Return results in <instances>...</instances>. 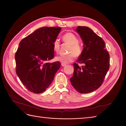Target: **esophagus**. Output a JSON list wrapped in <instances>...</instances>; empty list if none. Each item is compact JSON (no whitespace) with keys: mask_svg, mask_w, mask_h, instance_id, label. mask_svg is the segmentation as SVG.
I'll use <instances>...</instances> for the list:
<instances>
[{"mask_svg":"<svg viewBox=\"0 0 126 126\" xmlns=\"http://www.w3.org/2000/svg\"><path fill=\"white\" fill-rule=\"evenodd\" d=\"M61 65H62V66H65L66 65V64H65V63H61Z\"/></svg>","mask_w":126,"mask_h":126,"instance_id":"34e87169","label":"esophagus"}]
</instances>
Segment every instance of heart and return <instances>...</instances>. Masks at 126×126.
<instances>
[{
    "label": "heart",
    "instance_id": "heart-1",
    "mask_svg": "<svg viewBox=\"0 0 126 126\" xmlns=\"http://www.w3.org/2000/svg\"><path fill=\"white\" fill-rule=\"evenodd\" d=\"M64 43L69 45L67 54H61L55 57V60L61 63H68L72 62L74 56L79 57L82 53L83 46L81 43L78 41V37L72 32H66L62 37ZM53 48L55 52L58 53L60 48V43L59 40L55 39L52 43Z\"/></svg>",
    "mask_w": 126,
    "mask_h": 126
}]
</instances>
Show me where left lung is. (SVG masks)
<instances>
[{"label": "left lung", "mask_w": 126, "mask_h": 126, "mask_svg": "<svg viewBox=\"0 0 126 126\" xmlns=\"http://www.w3.org/2000/svg\"><path fill=\"white\" fill-rule=\"evenodd\" d=\"M76 32L83 43L81 55L73 64L74 71L70 80L73 87L80 94H88L101 86L110 68V55L104 41L87 26H78ZM78 63H83L80 67Z\"/></svg>", "instance_id": "8db88e82"}]
</instances>
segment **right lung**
Returning a JSON list of instances; mask_svg holds the SVG:
<instances>
[{"mask_svg":"<svg viewBox=\"0 0 126 126\" xmlns=\"http://www.w3.org/2000/svg\"><path fill=\"white\" fill-rule=\"evenodd\" d=\"M61 30L43 27L23 38L15 54L16 73L27 89L34 94L46 90L61 66L60 62L46 63L54 58L52 43Z\"/></svg>","mask_w":126,"mask_h":126,"instance_id":"1","label":"right lung"}]
</instances>
